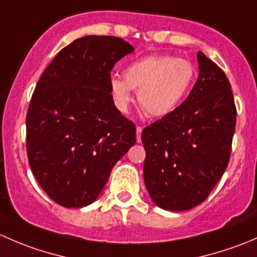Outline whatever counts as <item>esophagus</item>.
Listing matches in <instances>:
<instances>
[{
    "label": "esophagus",
    "instance_id": "1",
    "mask_svg": "<svg viewBox=\"0 0 257 257\" xmlns=\"http://www.w3.org/2000/svg\"><path fill=\"white\" fill-rule=\"evenodd\" d=\"M142 131H143V128L142 126H137V142L138 143H141L142 142Z\"/></svg>",
    "mask_w": 257,
    "mask_h": 257
}]
</instances>
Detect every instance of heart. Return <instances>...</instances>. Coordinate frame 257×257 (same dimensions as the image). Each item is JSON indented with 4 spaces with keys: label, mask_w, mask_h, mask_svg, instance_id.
<instances>
[{
    "label": "heart",
    "mask_w": 257,
    "mask_h": 257,
    "mask_svg": "<svg viewBox=\"0 0 257 257\" xmlns=\"http://www.w3.org/2000/svg\"><path fill=\"white\" fill-rule=\"evenodd\" d=\"M123 78L112 77L109 90L120 112H126L138 90L139 105L150 116H165L180 105L190 90L195 68L189 61L169 54H153L132 62Z\"/></svg>",
    "instance_id": "heart-1"
}]
</instances>
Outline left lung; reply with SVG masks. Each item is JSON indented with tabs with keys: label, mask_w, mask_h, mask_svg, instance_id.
I'll return each instance as SVG.
<instances>
[{
	"label": "left lung",
	"mask_w": 257,
	"mask_h": 257,
	"mask_svg": "<svg viewBox=\"0 0 257 257\" xmlns=\"http://www.w3.org/2000/svg\"><path fill=\"white\" fill-rule=\"evenodd\" d=\"M188 98L143 129L144 183L155 205L184 211L203 203L227 167L236 107L222 69L199 52Z\"/></svg>",
	"instance_id": "1"
}]
</instances>
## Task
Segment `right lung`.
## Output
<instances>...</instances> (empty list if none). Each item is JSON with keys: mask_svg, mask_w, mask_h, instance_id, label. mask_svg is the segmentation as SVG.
I'll return each mask as SVG.
<instances>
[{"mask_svg": "<svg viewBox=\"0 0 257 257\" xmlns=\"http://www.w3.org/2000/svg\"><path fill=\"white\" fill-rule=\"evenodd\" d=\"M133 51L119 37L85 36L62 49L36 85L26 118L28 162L61 206L94 203L115 163L136 144V125L109 90L114 64Z\"/></svg>", "mask_w": 257, "mask_h": 257, "instance_id": "add662e5", "label": "right lung"}]
</instances>
